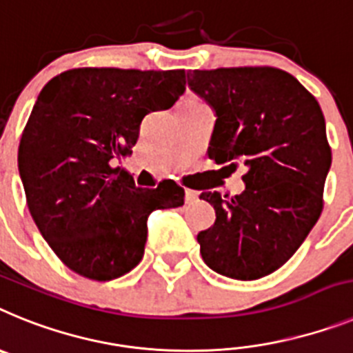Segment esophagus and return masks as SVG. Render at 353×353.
<instances>
[{"label":"esophagus","instance_id":"1","mask_svg":"<svg viewBox=\"0 0 353 353\" xmlns=\"http://www.w3.org/2000/svg\"><path fill=\"white\" fill-rule=\"evenodd\" d=\"M199 199V194L197 192H194V190H186L185 192V201L188 202V204H192V202H195Z\"/></svg>","mask_w":353,"mask_h":353}]
</instances>
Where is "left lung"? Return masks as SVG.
Instances as JSON below:
<instances>
[{
	"label": "left lung",
	"instance_id": "obj_1",
	"mask_svg": "<svg viewBox=\"0 0 353 353\" xmlns=\"http://www.w3.org/2000/svg\"><path fill=\"white\" fill-rule=\"evenodd\" d=\"M188 87L216 115L208 154L245 167V190L202 192L216 220L197 234L216 274L256 281L299 250L323 210L332 152L320 104L295 76L275 67L188 72Z\"/></svg>",
	"mask_w": 353,
	"mask_h": 353
}]
</instances>
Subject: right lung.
Instances as JSON below:
<instances>
[{"mask_svg": "<svg viewBox=\"0 0 353 353\" xmlns=\"http://www.w3.org/2000/svg\"><path fill=\"white\" fill-rule=\"evenodd\" d=\"M185 70L81 67L42 88L23 131L19 176L33 222L60 261L81 277L112 281L142 261L147 216L185 204L174 181L134 186L113 167L131 154L147 113L170 108Z\"/></svg>", "mask_w": 353, "mask_h": 353, "instance_id": "right-lung-1", "label": "right lung"}]
</instances>
